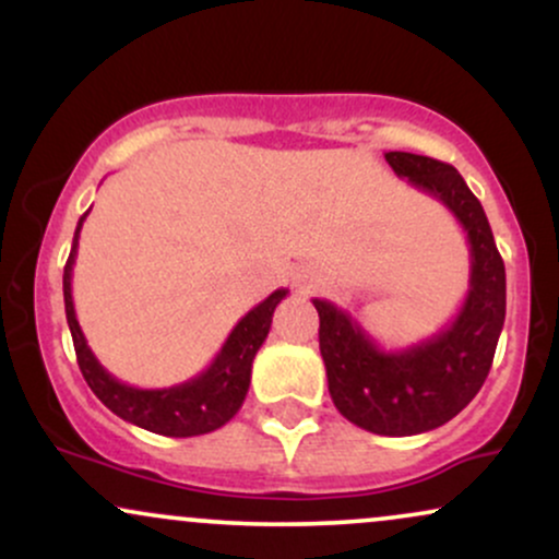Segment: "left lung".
I'll use <instances>...</instances> for the list:
<instances>
[{
	"mask_svg": "<svg viewBox=\"0 0 559 559\" xmlns=\"http://www.w3.org/2000/svg\"><path fill=\"white\" fill-rule=\"evenodd\" d=\"M400 178L426 191L460 221L471 243V288L457 318L426 342L381 349L349 312L312 299L331 400L355 426L378 436L433 431L471 404L489 376L504 325V262L484 207L452 165L386 152Z\"/></svg>",
	"mask_w": 559,
	"mask_h": 559,
	"instance_id": "1",
	"label": "left lung"
}]
</instances>
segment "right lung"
Instances as JSON below:
<instances>
[{
	"label": "right lung",
	"instance_id": "add662e5",
	"mask_svg": "<svg viewBox=\"0 0 559 559\" xmlns=\"http://www.w3.org/2000/svg\"><path fill=\"white\" fill-rule=\"evenodd\" d=\"M86 215L88 213H83L79 226H75L73 249H70L66 273H62V294H66L70 336H73L75 357H79V368L86 383L99 396V402L107 409H112L118 418L133 423L139 428H146L152 433L186 439V436H202L226 426L243 404L249 381H252V360L262 342L267 338V331H271L273 310L288 292L278 288L265 301H260L258 307H252L234 325V331L228 333L226 344L217 352L215 360L210 362V368L202 370L197 378H191V381L178 383V386L170 389L128 386V383H120L118 378L102 368L94 352L88 349L79 318H75L73 265L75 252H79V234Z\"/></svg>",
	"mask_w": 559,
	"mask_h": 559
}]
</instances>
